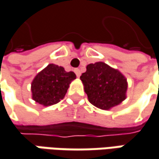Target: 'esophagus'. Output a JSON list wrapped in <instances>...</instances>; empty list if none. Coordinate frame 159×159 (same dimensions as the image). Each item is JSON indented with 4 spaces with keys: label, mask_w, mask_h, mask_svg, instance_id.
Here are the masks:
<instances>
[{
    "label": "esophagus",
    "mask_w": 159,
    "mask_h": 159,
    "mask_svg": "<svg viewBox=\"0 0 159 159\" xmlns=\"http://www.w3.org/2000/svg\"><path fill=\"white\" fill-rule=\"evenodd\" d=\"M75 75H76L77 77H80V75H81V71H80V69H78V68L75 69Z\"/></svg>",
    "instance_id": "esophagus-1"
}]
</instances>
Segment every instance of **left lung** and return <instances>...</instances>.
<instances>
[{
	"label": "left lung",
	"mask_w": 159,
	"mask_h": 159,
	"mask_svg": "<svg viewBox=\"0 0 159 159\" xmlns=\"http://www.w3.org/2000/svg\"><path fill=\"white\" fill-rule=\"evenodd\" d=\"M89 102L102 110H109L126 98V78L103 62L90 64L80 76Z\"/></svg>",
	"instance_id": "left-lung-1"
}]
</instances>
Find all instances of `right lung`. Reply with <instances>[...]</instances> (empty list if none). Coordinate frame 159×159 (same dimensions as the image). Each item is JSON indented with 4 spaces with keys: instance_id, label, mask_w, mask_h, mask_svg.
<instances>
[{
    "instance_id": "obj_1",
    "label": "right lung",
    "mask_w": 159,
    "mask_h": 159,
    "mask_svg": "<svg viewBox=\"0 0 159 159\" xmlns=\"http://www.w3.org/2000/svg\"><path fill=\"white\" fill-rule=\"evenodd\" d=\"M74 72L50 64L39 73L31 84L32 98L44 106H50L65 97L70 83L75 79Z\"/></svg>"
}]
</instances>
